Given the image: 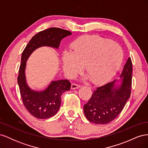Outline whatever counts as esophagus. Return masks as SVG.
I'll return each instance as SVG.
<instances>
[{
    "label": "esophagus",
    "instance_id": "34e87169",
    "mask_svg": "<svg viewBox=\"0 0 148 148\" xmlns=\"http://www.w3.org/2000/svg\"><path fill=\"white\" fill-rule=\"evenodd\" d=\"M80 87V85H78L77 84L75 83H73L71 85V88L72 89H78Z\"/></svg>",
    "mask_w": 148,
    "mask_h": 148
}]
</instances>
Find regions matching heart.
Returning a JSON list of instances; mask_svg holds the SVG:
<instances>
[{
  "label": "heart",
  "mask_w": 148,
  "mask_h": 148,
  "mask_svg": "<svg viewBox=\"0 0 148 148\" xmlns=\"http://www.w3.org/2000/svg\"><path fill=\"white\" fill-rule=\"evenodd\" d=\"M123 59L122 49L113 41L97 35H84L72 42L71 51L63 52L62 66L67 77L73 78L84 64L85 78L101 84L114 77Z\"/></svg>",
  "instance_id": "heart-1"
}]
</instances>
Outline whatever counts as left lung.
<instances>
[{
  "instance_id": "1",
  "label": "left lung",
  "mask_w": 148,
  "mask_h": 148,
  "mask_svg": "<svg viewBox=\"0 0 148 148\" xmlns=\"http://www.w3.org/2000/svg\"><path fill=\"white\" fill-rule=\"evenodd\" d=\"M132 62L127 59L120 76V79L97 88L91 99L84 105V114L93 123L106 125L120 114L130 97Z\"/></svg>"
}]
</instances>
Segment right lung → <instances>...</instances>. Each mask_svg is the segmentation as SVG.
<instances>
[{
	"label": "right lung",
	"instance_id": "add662e5",
	"mask_svg": "<svg viewBox=\"0 0 148 148\" xmlns=\"http://www.w3.org/2000/svg\"><path fill=\"white\" fill-rule=\"evenodd\" d=\"M71 34L70 31L58 28L41 31L31 38L22 53L18 84L25 108L36 118L46 119L55 115L60 108L62 93L70 90L71 84L68 79L52 81L44 90H34L26 82V61L31 53L41 47L58 49L62 39Z\"/></svg>",
	"mask_w": 148,
	"mask_h": 148
}]
</instances>
